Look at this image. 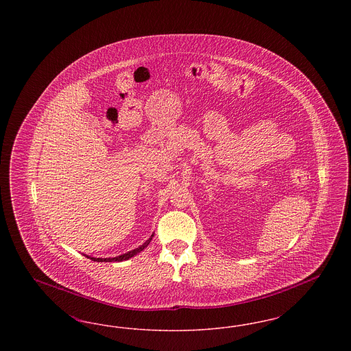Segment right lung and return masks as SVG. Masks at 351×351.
Segmentation results:
<instances>
[{"instance_id":"right-lung-1","label":"right lung","mask_w":351,"mask_h":351,"mask_svg":"<svg viewBox=\"0 0 351 351\" xmlns=\"http://www.w3.org/2000/svg\"><path fill=\"white\" fill-rule=\"evenodd\" d=\"M152 237H154V234L151 235L150 238H149V239H147L142 246H139V247H136V249H134V250L128 251L126 254L118 255L116 258H92V256H88V255H85V256H86V258H89V259H92V261H95V262H122V261H128V259L133 258L134 255H136L138 252L145 250V247H147V246H149V243H150Z\"/></svg>"}]
</instances>
